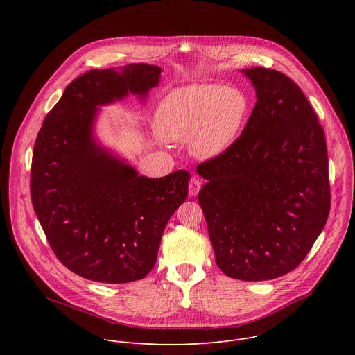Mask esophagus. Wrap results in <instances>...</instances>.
<instances>
[{
	"label": "esophagus",
	"mask_w": 355,
	"mask_h": 355,
	"mask_svg": "<svg viewBox=\"0 0 355 355\" xmlns=\"http://www.w3.org/2000/svg\"><path fill=\"white\" fill-rule=\"evenodd\" d=\"M200 187H202V182H200L198 178H191V180H189V185H188V188H189V195H191V196H195V195L199 192Z\"/></svg>",
	"instance_id": "34e87169"
}]
</instances>
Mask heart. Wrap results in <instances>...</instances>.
<instances>
[{"instance_id":"1","label":"heart","mask_w":355,"mask_h":355,"mask_svg":"<svg viewBox=\"0 0 355 355\" xmlns=\"http://www.w3.org/2000/svg\"><path fill=\"white\" fill-rule=\"evenodd\" d=\"M250 112V99L237 87L192 84L171 91L156 112V129L173 141H189L192 153L212 160L236 143Z\"/></svg>"}]
</instances>
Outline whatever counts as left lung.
<instances>
[{"mask_svg": "<svg viewBox=\"0 0 355 355\" xmlns=\"http://www.w3.org/2000/svg\"><path fill=\"white\" fill-rule=\"evenodd\" d=\"M257 103L225 155L200 163L198 195L218 267L230 278L267 281L295 270L330 212L329 159L322 125L285 74L241 70Z\"/></svg>", "mask_w": 355, "mask_h": 355, "instance_id": "1", "label": "left lung"}]
</instances>
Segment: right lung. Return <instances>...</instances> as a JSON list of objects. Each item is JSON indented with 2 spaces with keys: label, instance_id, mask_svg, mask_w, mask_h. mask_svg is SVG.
<instances>
[{
  "label": "right lung",
  "instance_id": "1",
  "mask_svg": "<svg viewBox=\"0 0 355 355\" xmlns=\"http://www.w3.org/2000/svg\"><path fill=\"white\" fill-rule=\"evenodd\" d=\"M162 69L144 63L89 70L73 80L37 133L31 198L60 263L98 282L144 278L167 222L188 193L189 173L147 178L94 139L101 105L129 92L146 99Z\"/></svg>",
  "mask_w": 355,
  "mask_h": 355
}]
</instances>
